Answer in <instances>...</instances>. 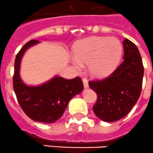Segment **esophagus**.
I'll list each match as a JSON object with an SVG mask.
<instances>
[{
	"label": "esophagus",
	"mask_w": 153,
	"mask_h": 153,
	"mask_svg": "<svg viewBox=\"0 0 153 153\" xmlns=\"http://www.w3.org/2000/svg\"><path fill=\"white\" fill-rule=\"evenodd\" d=\"M82 82H83V85H84V87L85 88H88V80L86 79H82Z\"/></svg>",
	"instance_id": "esophagus-1"
}]
</instances>
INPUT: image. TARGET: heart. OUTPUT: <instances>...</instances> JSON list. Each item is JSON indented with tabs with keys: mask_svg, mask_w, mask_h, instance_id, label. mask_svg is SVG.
I'll return each mask as SVG.
<instances>
[{
	"mask_svg": "<svg viewBox=\"0 0 153 153\" xmlns=\"http://www.w3.org/2000/svg\"><path fill=\"white\" fill-rule=\"evenodd\" d=\"M72 62L77 68L88 64V71L95 77H104L112 73L122 57L123 46L115 37L92 36L83 39L75 47Z\"/></svg>",
	"mask_w": 153,
	"mask_h": 153,
	"instance_id": "1",
	"label": "heart"
}]
</instances>
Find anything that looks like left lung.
I'll return each mask as SVG.
<instances>
[{
    "mask_svg": "<svg viewBox=\"0 0 153 153\" xmlns=\"http://www.w3.org/2000/svg\"><path fill=\"white\" fill-rule=\"evenodd\" d=\"M124 61L114 72L101 80L88 82L97 94L92 109L103 121L120 120L130 112L142 92L144 67L138 49L131 41L124 39Z\"/></svg>",
    "mask_w": 153,
    "mask_h": 153,
    "instance_id": "left-lung-1",
    "label": "left lung"
}]
</instances>
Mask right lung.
Listing matches in <instances>:
<instances>
[{
    "label": "right lung",
    "mask_w": 153,
    "mask_h": 153,
    "mask_svg": "<svg viewBox=\"0 0 153 153\" xmlns=\"http://www.w3.org/2000/svg\"><path fill=\"white\" fill-rule=\"evenodd\" d=\"M39 43L29 41L19 51L15 57L13 88L18 102L27 116L38 122L51 124L63 115L73 96L83 90V83L79 77L65 79L56 76L39 86H27L19 76L22 57L27 49Z\"/></svg>",
    "instance_id": "add662e5"
}]
</instances>
